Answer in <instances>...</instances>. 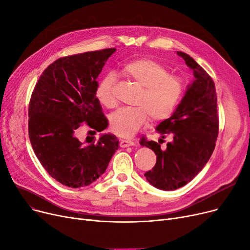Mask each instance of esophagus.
I'll use <instances>...</instances> for the list:
<instances>
[{"instance_id":"esophagus-1","label":"esophagus","mask_w":250,"mask_h":250,"mask_svg":"<svg viewBox=\"0 0 250 250\" xmlns=\"http://www.w3.org/2000/svg\"><path fill=\"white\" fill-rule=\"evenodd\" d=\"M120 145L122 148H125L129 146H135L136 143L130 140H120Z\"/></svg>"}]
</instances>
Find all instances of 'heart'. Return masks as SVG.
<instances>
[{
  "mask_svg": "<svg viewBox=\"0 0 250 250\" xmlns=\"http://www.w3.org/2000/svg\"><path fill=\"white\" fill-rule=\"evenodd\" d=\"M121 73L128 80L143 87L136 107H124L109 116L110 127L123 138L133 137L147 123L165 121L172 115L185 94L182 79L169 74L162 63L149 58H139L125 62ZM116 76L107 73L98 82L95 95L101 105L113 108L116 105L114 87Z\"/></svg>",
  "mask_w": 250,
  "mask_h": 250,
  "instance_id": "1",
  "label": "heart"
}]
</instances>
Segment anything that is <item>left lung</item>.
<instances>
[{
  "instance_id": "1",
  "label": "left lung",
  "mask_w": 250,
  "mask_h": 250,
  "mask_svg": "<svg viewBox=\"0 0 250 250\" xmlns=\"http://www.w3.org/2000/svg\"><path fill=\"white\" fill-rule=\"evenodd\" d=\"M177 55L192 70L194 80L188 86L173 114L157 126L161 135L159 143L141 140V145L157 156L155 166L145 173L146 179L162 190L185 187L202 171L214 152L219 132L213 79L186 52L177 51ZM166 135L172 141L163 150L160 144Z\"/></svg>"
}]
</instances>
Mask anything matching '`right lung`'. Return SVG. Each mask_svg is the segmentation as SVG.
<instances>
[{
	"label": "right lung",
	"mask_w": 250,
	"mask_h": 250,
	"mask_svg": "<svg viewBox=\"0 0 250 250\" xmlns=\"http://www.w3.org/2000/svg\"><path fill=\"white\" fill-rule=\"evenodd\" d=\"M106 48L64 57L49 64L35 85L29 103L28 133L33 151L47 173L62 185H91L106 170L118 149L114 135L98 140L76 135L82 124L94 132L108 125L96 98V81L115 52Z\"/></svg>",
	"instance_id": "obj_1"
}]
</instances>
